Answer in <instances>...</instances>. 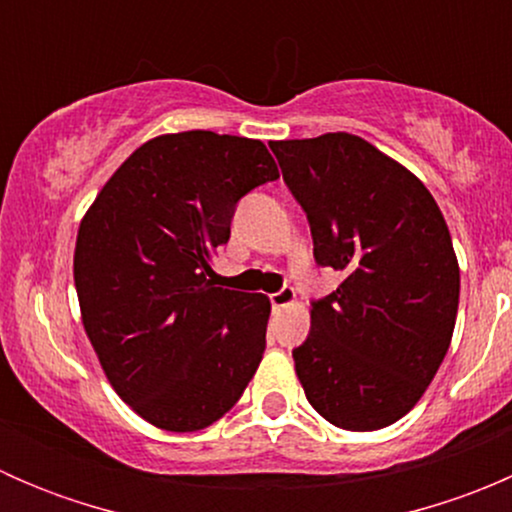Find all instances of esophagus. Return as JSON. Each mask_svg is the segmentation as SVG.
I'll return each mask as SVG.
<instances>
[{"label":"esophagus","mask_w":512,"mask_h":512,"mask_svg":"<svg viewBox=\"0 0 512 512\" xmlns=\"http://www.w3.org/2000/svg\"><path fill=\"white\" fill-rule=\"evenodd\" d=\"M294 299H297V294H294V289H292V287H282L280 292L270 294L272 309H282V307H287V304H292Z\"/></svg>","instance_id":"esophagus-1"}]
</instances>
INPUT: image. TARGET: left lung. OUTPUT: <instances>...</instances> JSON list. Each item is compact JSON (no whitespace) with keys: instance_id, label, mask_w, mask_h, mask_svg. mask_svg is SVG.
Instances as JSON below:
<instances>
[{"instance_id":"obj_1","label":"left lung","mask_w":512,"mask_h":512,"mask_svg":"<svg viewBox=\"0 0 512 512\" xmlns=\"http://www.w3.org/2000/svg\"><path fill=\"white\" fill-rule=\"evenodd\" d=\"M270 148L307 213L314 260L344 275L314 299L292 352L307 401L347 431L391 426L428 389L456 327L461 272L446 220L411 170L352 133Z\"/></svg>"}]
</instances>
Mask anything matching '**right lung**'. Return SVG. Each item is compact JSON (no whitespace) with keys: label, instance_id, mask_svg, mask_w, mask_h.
Listing matches in <instances>:
<instances>
[{"label":"right lung","instance_id":"obj_1","mask_svg":"<svg viewBox=\"0 0 512 512\" xmlns=\"http://www.w3.org/2000/svg\"><path fill=\"white\" fill-rule=\"evenodd\" d=\"M280 178L262 141L185 131L143 143L79 225L74 282L116 394L163 431L223 418L265 352L270 299L215 287L237 200Z\"/></svg>","mask_w":512,"mask_h":512}]
</instances>
